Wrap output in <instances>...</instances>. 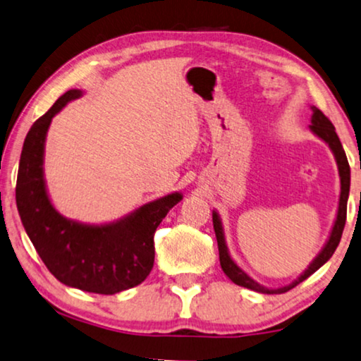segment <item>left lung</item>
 <instances>
[{"instance_id": "8db88e82", "label": "left lung", "mask_w": 361, "mask_h": 361, "mask_svg": "<svg viewBox=\"0 0 361 361\" xmlns=\"http://www.w3.org/2000/svg\"><path fill=\"white\" fill-rule=\"evenodd\" d=\"M312 116H311V126L309 129L316 137H319L322 142H326L329 145V149L334 154V159L337 161V169H338V176H340V196H338V207H337V216H335L334 226L331 229V233H329L326 243L321 248V252L317 253L316 258L309 263L306 270H304L301 275H299L296 280L293 283L286 284V286L281 288H267L260 284L258 281L253 280L250 275H247L245 271L242 270L240 267L233 262V258L231 257L229 248H227L226 243V233H224V226H222V219L219 216V212L216 209L212 211V224H214V232H216V238H217V247H219V260H221V268L222 271L226 273V276L229 278L232 283L238 284V286H243L247 289H252V291L257 293H263V294H281L286 293L289 289H293L294 286H298L299 283L306 280L316 273L319 268H321L324 263L329 262V258L334 255L335 248H337L340 237H342L343 227H345V219H347V201H348V192H350V166H348V160L347 155H345L343 147L340 144V139L335 132V128L332 126L331 121H329L321 109H317L316 106H311Z\"/></svg>"}]
</instances>
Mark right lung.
<instances>
[{
    "label": "right lung",
    "instance_id": "obj_1",
    "mask_svg": "<svg viewBox=\"0 0 361 361\" xmlns=\"http://www.w3.org/2000/svg\"><path fill=\"white\" fill-rule=\"evenodd\" d=\"M83 94L81 90H68L27 132L19 160L16 204L30 242L60 283L81 291L116 294L149 276L157 227L183 195L169 192L101 224L68 219L55 209L44 173L45 140L55 116Z\"/></svg>",
    "mask_w": 361,
    "mask_h": 361
}]
</instances>
